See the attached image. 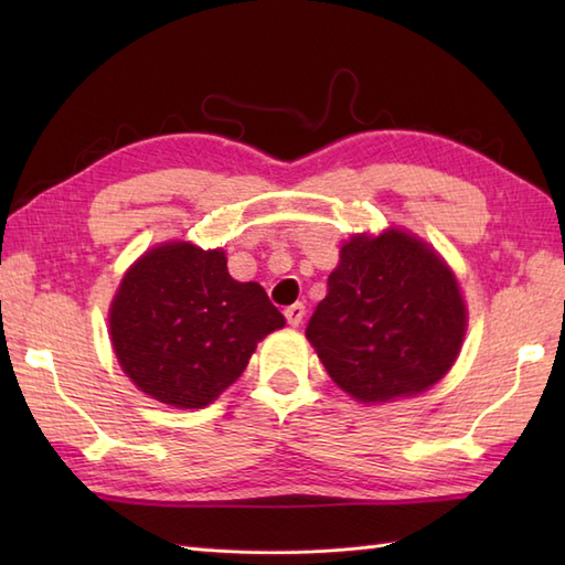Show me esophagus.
I'll return each instance as SVG.
<instances>
[{"instance_id": "1", "label": "esophagus", "mask_w": 565, "mask_h": 565, "mask_svg": "<svg viewBox=\"0 0 565 565\" xmlns=\"http://www.w3.org/2000/svg\"><path fill=\"white\" fill-rule=\"evenodd\" d=\"M284 316H286V320H289L291 328H298L303 322V318H306V306L303 303H294V306L286 308Z\"/></svg>"}]
</instances>
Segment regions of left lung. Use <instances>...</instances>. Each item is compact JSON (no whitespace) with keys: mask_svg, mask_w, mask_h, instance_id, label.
I'll list each match as a JSON object with an SVG mask.
<instances>
[{"mask_svg":"<svg viewBox=\"0 0 565 565\" xmlns=\"http://www.w3.org/2000/svg\"><path fill=\"white\" fill-rule=\"evenodd\" d=\"M466 328L468 308L449 262L423 237L388 225L344 239L306 338L347 395L381 405L447 376Z\"/></svg>","mask_w":565,"mask_h":565,"instance_id":"obj_1","label":"left lung"}]
</instances>
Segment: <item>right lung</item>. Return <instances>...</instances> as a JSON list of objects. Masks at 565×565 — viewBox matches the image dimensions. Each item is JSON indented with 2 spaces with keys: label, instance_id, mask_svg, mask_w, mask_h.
Instances as JSON below:
<instances>
[{
  "label": "right lung",
  "instance_id": "1",
  "mask_svg": "<svg viewBox=\"0 0 565 565\" xmlns=\"http://www.w3.org/2000/svg\"><path fill=\"white\" fill-rule=\"evenodd\" d=\"M286 326L257 281L227 274L225 249L167 239L126 269L109 306V340L134 386L199 411L243 376L257 344Z\"/></svg>",
  "mask_w": 565,
  "mask_h": 565
}]
</instances>
